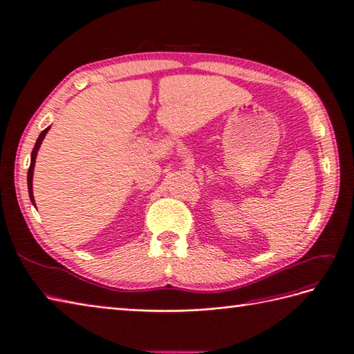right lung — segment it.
I'll return each mask as SVG.
<instances>
[{
	"mask_svg": "<svg viewBox=\"0 0 354 354\" xmlns=\"http://www.w3.org/2000/svg\"><path fill=\"white\" fill-rule=\"evenodd\" d=\"M49 128H50V127L45 128V129L42 131V133H41V136H39V138L36 140L35 147H33V150H32V156H30V167H29V172H28V189H29V197H30V201H32V204H33L35 207H36V203H35V197H33V169H35V162H36L37 150H39V147H41V144H42V141H44L45 136L48 134Z\"/></svg>",
	"mask_w": 354,
	"mask_h": 354,
	"instance_id": "obj_1",
	"label": "right lung"
}]
</instances>
